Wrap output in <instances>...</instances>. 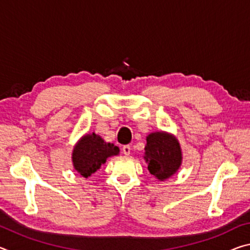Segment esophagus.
<instances>
[{"label":"esophagus","mask_w":250,"mask_h":250,"mask_svg":"<svg viewBox=\"0 0 250 250\" xmlns=\"http://www.w3.org/2000/svg\"><path fill=\"white\" fill-rule=\"evenodd\" d=\"M131 152V146H122V153L125 155H129Z\"/></svg>","instance_id":"34e87169"}]
</instances>
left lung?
Segmentation results:
<instances>
[{"label": "left lung", "instance_id": "obj_1", "mask_svg": "<svg viewBox=\"0 0 250 250\" xmlns=\"http://www.w3.org/2000/svg\"><path fill=\"white\" fill-rule=\"evenodd\" d=\"M145 158L147 170L159 181L175 174L182 164V151L179 141L172 134L152 132L146 137Z\"/></svg>", "mask_w": 250, "mask_h": 250}]
</instances>
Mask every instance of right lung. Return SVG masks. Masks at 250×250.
Here are the masks:
<instances>
[{"label":"right lung","instance_id":"add662e5","mask_svg":"<svg viewBox=\"0 0 250 250\" xmlns=\"http://www.w3.org/2000/svg\"><path fill=\"white\" fill-rule=\"evenodd\" d=\"M119 152V147L113 143H107L95 132L84 134L74 146L71 154L74 168L87 179L100 168L108 158L118 155Z\"/></svg>","mask_w":250,"mask_h":250}]
</instances>
